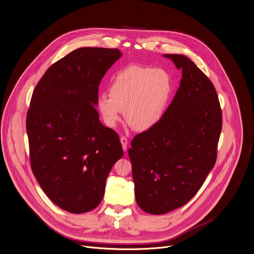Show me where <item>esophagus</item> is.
<instances>
[{
	"instance_id": "obj_1",
	"label": "esophagus",
	"mask_w": 254,
	"mask_h": 254,
	"mask_svg": "<svg viewBox=\"0 0 254 254\" xmlns=\"http://www.w3.org/2000/svg\"><path fill=\"white\" fill-rule=\"evenodd\" d=\"M121 142H122V145H123V148H124V150H127V142H128V140H127V138L125 135H123V136L121 137Z\"/></svg>"
}]
</instances>
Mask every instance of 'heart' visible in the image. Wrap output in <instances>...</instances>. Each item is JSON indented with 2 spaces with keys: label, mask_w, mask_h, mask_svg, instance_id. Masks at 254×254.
<instances>
[{
  "label": "heart",
  "mask_w": 254,
  "mask_h": 254,
  "mask_svg": "<svg viewBox=\"0 0 254 254\" xmlns=\"http://www.w3.org/2000/svg\"><path fill=\"white\" fill-rule=\"evenodd\" d=\"M172 92L171 76L160 67L129 65L112 79L109 94L97 106L105 124L114 127L125 113L127 123L137 131L154 127L160 120Z\"/></svg>",
  "instance_id": "b5f03b06"
}]
</instances>
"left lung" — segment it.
Returning <instances> with one entry per match:
<instances>
[{
  "mask_svg": "<svg viewBox=\"0 0 254 254\" xmlns=\"http://www.w3.org/2000/svg\"><path fill=\"white\" fill-rule=\"evenodd\" d=\"M164 57L183 71L180 88L158 123L128 149L136 203L151 214L179 208L197 193L215 164L222 127L211 80L188 57Z\"/></svg>",
  "mask_w": 254,
  "mask_h": 254,
  "instance_id": "left-lung-1",
  "label": "left lung"
}]
</instances>
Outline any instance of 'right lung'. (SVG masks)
Masks as SVG:
<instances>
[{
  "label": "right lung",
  "mask_w": 254,
  "mask_h": 254,
  "mask_svg": "<svg viewBox=\"0 0 254 254\" xmlns=\"http://www.w3.org/2000/svg\"><path fill=\"white\" fill-rule=\"evenodd\" d=\"M118 49L79 48L53 64L36 86L27 114L30 161L44 192L71 213L93 210L124 155L119 134L96 109L101 80Z\"/></svg>",
  "instance_id": "add662e5"
}]
</instances>
